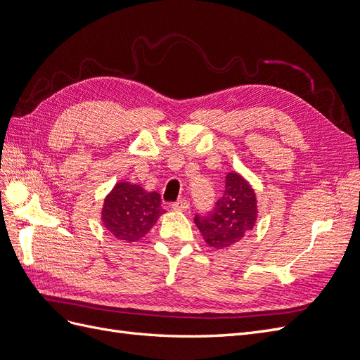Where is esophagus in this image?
I'll use <instances>...</instances> for the list:
<instances>
[{
    "instance_id": "obj_1",
    "label": "esophagus",
    "mask_w": 360,
    "mask_h": 360,
    "mask_svg": "<svg viewBox=\"0 0 360 360\" xmlns=\"http://www.w3.org/2000/svg\"><path fill=\"white\" fill-rule=\"evenodd\" d=\"M171 209L176 212H186L189 209V202H188V200H179V201L171 204Z\"/></svg>"
}]
</instances>
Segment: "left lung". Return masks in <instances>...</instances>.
Returning a JSON list of instances; mask_svg holds the SVG:
<instances>
[{
    "label": "left lung",
    "instance_id": "obj_1",
    "mask_svg": "<svg viewBox=\"0 0 360 360\" xmlns=\"http://www.w3.org/2000/svg\"><path fill=\"white\" fill-rule=\"evenodd\" d=\"M258 219L257 193L240 172L225 177V191L209 216H195L204 242L214 249H225L240 242L254 230Z\"/></svg>",
    "mask_w": 360,
    "mask_h": 360
}]
</instances>
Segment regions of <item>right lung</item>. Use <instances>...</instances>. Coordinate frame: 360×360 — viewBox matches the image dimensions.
<instances>
[{"label":"right lung","instance_id":"1","mask_svg":"<svg viewBox=\"0 0 360 360\" xmlns=\"http://www.w3.org/2000/svg\"><path fill=\"white\" fill-rule=\"evenodd\" d=\"M160 204L156 191L148 192L141 184L123 180L105 197L101 219L105 230L118 240L134 243L146 237L165 213Z\"/></svg>","mask_w":360,"mask_h":360}]
</instances>
